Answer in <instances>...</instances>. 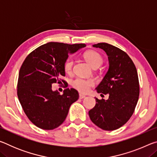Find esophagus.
Listing matches in <instances>:
<instances>
[{
    "mask_svg": "<svg viewBox=\"0 0 157 157\" xmlns=\"http://www.w3.org/2000/svg\"><path fill=\"white\" fill-rule=\"evenodd\" d=\"M84 98H86V95H84L83 94H79V98H80V99H83Z\"/></svg>",
    "mask_w": 157,
    "mask_h": 157,
    "instance_id": "1",
    "label": "esophagus"
}]
</instances>
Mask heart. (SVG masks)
Listing matches in <instances>:
<instances>
[{
	"label": "heart",
	"mask_w": 157,
	"mask_h": 157,
	"mask_svg": "<svg viewBox=\"0 0 157 157\" xmlns=\"http://www.w3.org/2000/svg\"><path fill=\"white\" fill-rule=\"evenodd\" d=\"M85 60L89 63V64L92 68L99 67L102 64L103 59L99 53L94 50H89L84 54ZM73 65V60L72 58H68L65 61L63 64V68L66 73H71L72 71ZM94 85V82L91 79H84L82 78H78L72 82V86L74 89L78 90L81 93L88 92L91 87Z\"/></svg>",
	"instance_id": "heart-1"
}]
</instances>
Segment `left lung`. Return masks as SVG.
Instances as JSON below:
<instances>
[{"mask_svg": "<svg viewBox=\"0 0 157 157\" xmlns=\"http://www.w3.org/2000/svg\"><path fill=\"white\" fill-rule=\"evenodd\" d=\"M93 47L102 49L108 56L109 69L95 89L108 94L109 98H95L96 104L89 115L95 125L112 131L125 124L134 113L139 96V77L131 58L120 48L107 43Z\"/></svg>", "mask_w": 157, "mask_h": 157, "instance_id": "8db88e82", "label": "left lung"}]
</instances>
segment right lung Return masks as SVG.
<instances>
[{
  "label": "right lung",
  "instance_id": "right-lung-1",
  "mask_svg": "<svg viewBox=\"0 0 157 157\" xmlns=\"http://www.w3.org/2000/svg\"><path fill=\"white\" fill-rule=\"evenodd\" d=\"M85 46L49 42L25 58L18 73L17 95L26 116L36 127L46 130L57 128L65 121L71 105L78 100L75 89H66L60 95L52 91V84L61 83L60 78L65 76L63 64L68 54Z\"/></svg>",
  "mask_w": 157,
  "mask_h": 157
}]
</instances>
